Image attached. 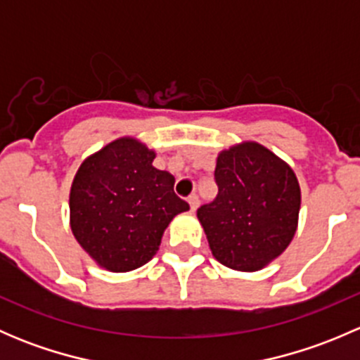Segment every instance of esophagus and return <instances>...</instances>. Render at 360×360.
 Segmentation results:
<instances>
[{
  "label": "esophagus",
  "mask_w": 360,
  "mask_h": 360,
  "mask_svg": "<svg viewBox=\"0 0 360 360\" xmlns=\"http://www.w3.org/2000/svg\"><path fill=\"white\" fill-rule=\"evenodd\" d=\"M188 202H190V207L193 212L198 209V205H200V198H198V195H195V193L188 197Z\"/></svg>",
  "instance_id": "obj_1"
}]
</instances>
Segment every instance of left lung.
I'll return each mask as SVG.
<instances>
[{"label":"left lung","instance_id":"left-lung-1","mask_svg":"<svg viewBox=\"0 0 360 360\" xmlns=\"http://www.w3.org/2000/svg\"><path fill=\"white\" fill-rule=\"evenodd\" d=\"M217 195L197 210L221 264L256 271L284 252L297 226L301 193L291 167L257 143L217 157Z\"/></svg>","mask_w":360,"mask_h":360}]
</instances>
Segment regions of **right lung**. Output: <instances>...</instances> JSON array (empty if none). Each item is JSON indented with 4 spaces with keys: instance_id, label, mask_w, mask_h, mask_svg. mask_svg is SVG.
I'll return each mask as SVG.
<instances>
[{
    "instance_id": "obj_1",
    "label": "right lung",
    "mask_w": 360,
    "mask_h": 360,
    "mask_svg": "<svg viewBox=\"0 0 360 360\" xmlns=\"http://www.w3.org/2000/svg\"><path fill=\"white\" fill-rule=\"evenodd\" d=\"M153 158L139 141L122 137L76 172L69 195L72 235L106 270L146 264L174 216L190 209L174 193L172 174L155 169Z\"/></svg>"
}]
</instances>
